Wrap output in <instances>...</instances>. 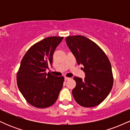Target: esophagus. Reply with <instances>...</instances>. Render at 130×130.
<instances>
[{
    "instance_id": "esophagus-1",
    "label": "esophagus",
    "mask_w": 130,
    "mask_h": 130,
    "mask_svg": "<svg viewBox=\"0 0 130 130\" xmlns=\"http://www.w3.org/2000/svg\"><path fill=\"white\" fill-rule=\"evenodd\" d=\"M65 80H69L70 79V77H65Z\"/></svg>"
}]
</instances>
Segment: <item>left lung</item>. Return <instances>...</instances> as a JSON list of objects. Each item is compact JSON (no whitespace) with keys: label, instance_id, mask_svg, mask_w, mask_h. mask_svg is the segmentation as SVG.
I'll use <instances>...</instances> for the list:
<instances>
[{"label":"left lung","instance_id":"obj_1","mask_svg":"<svg viewBox=\"0 0 130 130\" xmlns=\"http://www.w3.org/2000/svg\"><path fill=\"white\" fill-rule=\"evenodd\" d=\"M67 46L82 64L84 79L74 77L76 85L72 93L75 101L86 108L96 106L108 96L113 86L111 65L108 57L92 40L81 35L67 37Z\"/></svg>","mask_w":130,"mask_h":130}]
</instances>
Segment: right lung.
<instances>
[{
  "label": "right lung",
  "instance_id": "obj_1",
  "mask_svg": "<svg viewBox=\"0 0 130 130\" xmlns=\"http://www.w3.org/2000/svg\"><path fill=\"white\" fill-rule=\"evenodd\" d=\"M63 37H51L34 44L22 58L17 73L19 90L26 101L38 108L56 102L63 87L64 77L55 76L46 69L52 65L53 54Z\"/></svg>",
  "mask_w": 130,
  "mask_h": 130
}]
</instances>
